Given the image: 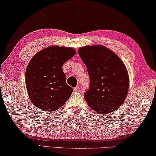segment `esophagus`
<instances>
[{"label": "esophagus", "instance_id": "obj_1", "mask_svg": "<svg viewBox=\"0 0 156 156\" xmlns=\"http://www.w3.org/2000/svg\"><path fill=\"white\" fill-rule=\"evenodd\" d=\"M80 90H81V88H80V86H76V87L74 88V90H75V92L80 91Z\"/></svg>", "mask_w": 156, "mask_h": 156}]
</instances>
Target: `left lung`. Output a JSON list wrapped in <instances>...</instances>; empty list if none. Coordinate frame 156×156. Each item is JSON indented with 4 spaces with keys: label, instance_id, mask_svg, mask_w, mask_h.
I'll list each match as a JSON object with an SVG mask.
<instances>
[{
    "label": "left lung",
    "instance_id": "8db88e82",
    "mask_svg": "<svg viewBox=\"0 0 156 156\" xmlns=\"http://www.w3.org/2000/svg\"><path fill=\"white\" fill-rule=\"evenodd\" d=\"M78 51L90 77L89 88L84 93L86 102L98 113L114 112L128 95L129 76L125 65L102 45L80 47Z\"/></svg>",
    "mask_w": 156,
    "mask_h": 156
}]
</instances>
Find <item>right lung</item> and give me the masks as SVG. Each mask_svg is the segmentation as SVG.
<instances>
[{
	"mask_svg": "<svg viewBox=\"0 0 156 156\" xmlns=\"http://www.w3.org/2000/svg\"><path fill=\"white\" fill-rule=\"evenodd\" d=\"M75 54L71 47L51 46L41 50L30 60L26 71V86L35 107L53 112L68 100L73 90L66 83L62 66Z\"/></svg>",
	"mask_w": 156,
	"mask_h": 156,
	"instance_id": "right-lung-1",
	"label": "right lung"
}]
</instances>
